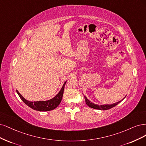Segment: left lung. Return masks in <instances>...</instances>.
Returning a JSON list of instances; mask_svg holds the SVG:
<instances>
[{"mask_svg": "<svg viewBox=\"0 0 146 146\" xmlns=\"http://www.w3.org/2000/svg\"><path fill=\"white\" fill-rule=\"evenodd\" d=\"M84 98H85V100H86V104L91 108H93V109H98V110H106L108 109H110L111 108L115 106H116L117 104H118V103H119L121 101H119L113 104H106V105H97L94 104V103L91 102L90 101H89L88 99L84 96Z\"/></svg>", "mask_w": 146, "mask_h": 146, "instance_id": "8db88e82", "label": "left lung"}]
</instances>
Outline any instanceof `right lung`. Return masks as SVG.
I'll return each mask as SVG.
<instances>
[{
  "label": "right lung",
  "mask_w": 146,
  "mask_h": 146,
  "mask_svg": "<svg viewBox=\"0 0 146 146\" xmlns=\"http://www.w3.org/2000/svg\"><path fill=\"white\" fill-rule=\"evenodd\" d=\"M66 82L67 81H65L64 82L62 87L61 88L60 90L57 95H56L53 98L51 99V100L48 101H35V102L27 101L21 95L20 93L17 90H16V92L18 94V95L19 96L20 98L22 100V101L24 102L27 106L30 107L33 110H37V111H50L56 109V108L57 107L60 103L61 100H62V99L64 87Z\"/></svg>",
  "instance_id": "right-lung-1"
}]
</instances>
